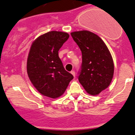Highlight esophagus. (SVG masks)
Segmentation results:
<instances>
[{
  "label": "esophagus",
  "instance_id": "34e87169",
  "mask_svg": "<svg viewBox=\"0 0 135 135\" xmlns=\"http://www.w3.org/2000/svg\"><path fill=\"white\" fill-rule=\"evenodd\" d=\"M70 73H71L72 74H73V76H74V77H75V75H76V73H75V72L74 71V70H72L71 72H70Z\"/></svg>",
  "mask_w": 135,
  "mask_h": 135
}]
</instances>
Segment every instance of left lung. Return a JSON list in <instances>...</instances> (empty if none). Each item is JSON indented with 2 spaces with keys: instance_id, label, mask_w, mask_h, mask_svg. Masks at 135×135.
I'll return each mask as SVG.
<instances>
[{
  "instance_id": "1",
  "label": "left lung",
  "mask_w": 135,
  "mask_h": 135,
  "mask_svg": "<svg viewBox=\"0 0 135 135\" xmlns=\"http://www.w3.org/2000/svg\"><path fill=\"white\" fill-rule=\"evenodd\" d=\"M70 34L82 54L79 81L88 94L98 95L112 80L114 64L111 54L104 41L91 31L83 30Z\"/></svg>"
}]
</instances>
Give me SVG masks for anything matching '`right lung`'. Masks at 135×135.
<instances>
[{
	"mask_svg": "<svg viewBox=\"0 0 135 135\" xmlns=\"http://www.w3.org/2000/svg\"><path fill=\"white\" fill-rule=\"evenodd\" d=\"M69 38L67 32L50 31L31 44L27 61L30 81L41 95L51 99L62 96L73 76L66 71L58 51Z\"/></svg>",
	"mask_w": 135,
	"mask_h": 135,
	"instance_id": "obj_1",
	"label": "right lung"
}]
</instances>
